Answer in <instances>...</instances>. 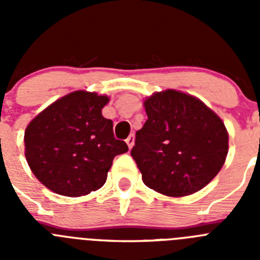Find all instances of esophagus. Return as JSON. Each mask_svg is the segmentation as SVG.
<instances>
[{
	"instance_id": "1",
	"label": "esophagus",
	"mask_w": 260,
	"mask_h": 260,
	"mask_svg": "<svg viewBox=\"0 0 260 260\" xmlns=\"http://www.w3.org/2000/svg\"><path fill=\"white\" fill-rule=\"evenodd\" d=\"M126 143H127L128 148H132V147L134 146V134L128 135L127 139H126Z\"/></svg>"
}]
</instances>
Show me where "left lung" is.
<instances>
[{
	"instance_id": "8db88e82",
	"label": "left lung",
	"mask_w": 260,
	"mask_h": 260,
	"mask_svg": "<svg viewBox=\"0 0 260 260\" xmlns=\"http://www.w3.org/2000/svg\"><path fill=\"white\" fill-rule=\"evenodd\" d=\"M147 121L132 156L144 185L168 197H185L213 180L228 153L224 122L194 96L168 89L144 102Z\"/></svg>"
}]
</instances>
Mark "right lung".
<instances>
[{"mask_svg":"<svg viewBox=\"0 0 260 260\" xmlns=\"http://www.w3.org/2000/svg\"><path fill=\"white\" fill-rule=\"evenodd\" d=\"M107 96L75 91L53 103L27 126L26 158L32 173L48 189L82 197L107 181L114 156L128 147L103 117Z\"/></svg>","mask_w":260,"mask_h":260,"instance_id":"add662e5","label":"right lung"}]
</instances>
